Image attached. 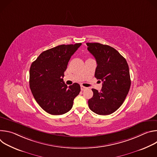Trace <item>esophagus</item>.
Returning <instances> with one entry per match:
<instances>
[{
	"mask_svg": "<svg viewBox=\"0 0 157 157\" xmlns=\"http://www.w3.org/2000/svg\"><path fill=\"white\" fill-rule=\"evenodd\" d=\"M87 89V87H84L83 86H81V91H84V90H85V89Z\"/></svg>",
	"mask_w": 157,
	"mask_h": 157,
	"instance_id": "esophagus-1",
	"label": "esophagus"
}]
</instances>
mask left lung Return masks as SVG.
I'll list each match as a JSON object with an SVG mask.
<instances>
[{"mask_svg":"<svg viewBox=\"0 0 157 157\" xmlns=\"http://www.w3.org/2000/svg\"><path fill=\"white\" fill-rule=\"evenodd\" d=\"M87 50L95 58V78L102 81L101 91L92 89L89 107L99 115H109L123 104L131 81L126 59L114 48L99 43H87Z\"/></svg>","mask_w":157,"mask_h":157,"instance_id":"obj_1","label":"left lung"}]
</instances>
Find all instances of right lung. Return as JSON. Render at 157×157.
<instances>
[{
	"label": "right lung",
	"instance_id": "right-lung-1",
	"mask_svg": "<svg viewBox=\"0 0 157 157\" xmlns=\"http://www.w3.org/2000/svg\"><path fill=\"white\" fill-rule=\"evenodd\" d=\"M81 43L61 44L42 52L30 69L29 84L39 105L52 115L68 113L75 98L79 94V84L69 87L63 81L64 73L71 57Z\"/></svg>",
	"mask_w": 157,
	"mask_h": 157
}]
</instances>
